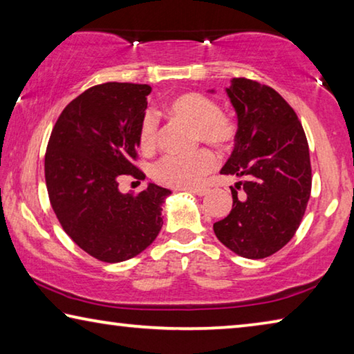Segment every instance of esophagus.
Segmentation results:
<instances>
[{
	"label": "esophagus",
	"mask_w": 354,
	"mask_h": 354,
	"mask_svg": "<svg viewBox=\"0 0 354 354\" xmlns=\"http://www.w3.org/2000/svg\"><path fill=\"white\" fill-rule=\"evenodd\" d=\"M189 192H192V194H195V195H198V196H203V195H206L209 190L206 187H201V189H190Z\"/></svg>",
	"instance_id": "34e87169"
}]
</instances>
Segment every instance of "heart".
Masks as SVG:
<instances>
[{"label":"heart","instance_id":"b5f03b06","mask_svg":"<svg viewBox=\"0 0 354 354\" xmlns=\"http://www.w3.org/2000/svg\"><path fill=\"white\" fill-rule=\"evenodd\" d=\"M171 113L195 127L196 140L217 148H230L237 139L236 120L221 113L214 100L201 93H184L171 101ZM139 145L145 153H153L159 145V118L154 111L143 113L139 127ZM217 167V158L207 148L194 153H169L153 165V178L173 189H192L200 185L209 171Z\"/></svg>","mask_w":354,"mask_h":354}]
</instances>
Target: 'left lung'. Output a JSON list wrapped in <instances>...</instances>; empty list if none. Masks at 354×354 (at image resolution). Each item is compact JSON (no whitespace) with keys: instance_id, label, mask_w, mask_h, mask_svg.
Wrapping results in <instances>:
<instances>
[{"instance_id":"obj_1","label":"left lung","mask_w":354,"mask_h":354,"mask_svg":"<svg viewBox=\"0 0 354 354\" xmlns=\"http://www.w3.org/2000/svg\"><path fill=\"white\" fill-rule=\"evenodd\" d=\"M237 112V139L221 175L242 178L231 187L232 209L215 221L225 247L248 259L272 256L295 236L313 187L308 139L295 111L274 88L234 77L226 88Z\"/></svg>"}]
</instances>
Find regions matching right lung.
I'll use <instances>...</instances> for the list:
<instances>
[{
    "mask_svg": "<svg viewBox=\"0 0 354 354\" xmlns=\"http://www.w3.org/2000/svg\"><path fill=\"white\" fill-rule=\"evenodd\" d=\"M148 84L104 82L87 88L59 115L45 153L53 211L77 247L103 262L142 253L162 227L171 192L149 184L123 195L120 178H145L136 167Z\"/></svg>",
    "mask_w": 354,
    "mask_h": 354,
    "instance_id": "1",
    "label": "right lung"
}]
</instances>
